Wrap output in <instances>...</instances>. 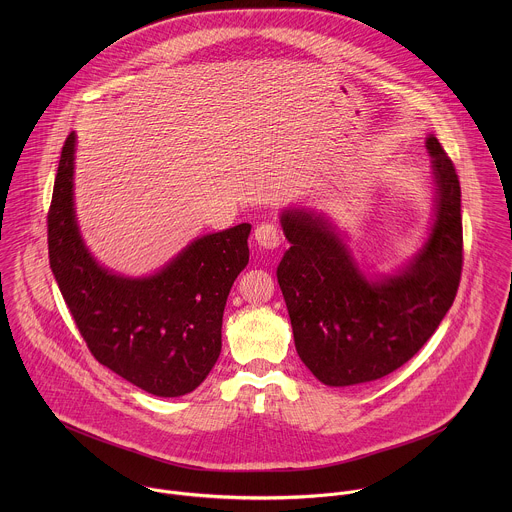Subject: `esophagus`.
Listing matches in <instances>:
<instances>
[{"instance_id":"esophagus-1","label":"esophagus","mask_w":512,"mask_h":512,"mask_svg":"<svg viewBox=\"0 0 512 512\" xmlns=\"http://www.w3.org/2000/svg\"><path fill=\"white\" fill-rule=\"evenodd\" d=\"M254 238L256 242L266 248V250H274L282 244V230L278 228V224L274 222H262L256 226L254 230Z\"/></svg>"}]
</instances>
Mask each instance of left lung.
<instances>
[{"mask_svg": "<svg viewBox=\"0 0 512 512\" xmlns=\"http://www.w3.org/2000/svg\"><path fill=\"white\" fill-rule=\"evenodd\" d=\"M434 213L424 242L390 272L363 264L325 213L293 205L280 213L290 242L278 284L295 351L327 386L378 380L410 361L449 311L461 278V187L430 134Z\"/></svg>", "mask_w": 512, "mask_h": 512, "instance_id": "8db88e82", "label": "left lung"}]
</instances>
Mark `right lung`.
Here are the masks:
<instances>
[{"label": "right lung", "instance_id": "add662e5", "mask_svg": "<svg viewBox=\"0 0 512 512\" xmlns=\"http://www.w3.org/2000/svg\"><path fill=\"white\" fill-rule=\"evenodd\" d=\"M76 134L63 146L49 211V262L100 365L153 396L193 392L217 363L222 313L248 264L250 224L193 238L159 270L120 274L88 250L74 209Z\"/></svg>", "mask_w": 512, "mask_h": 512}]
</instances>
